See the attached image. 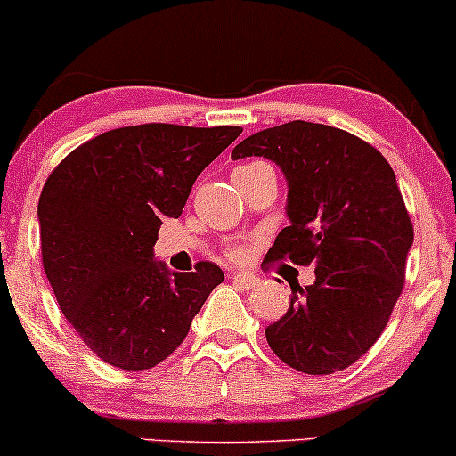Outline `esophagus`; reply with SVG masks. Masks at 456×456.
<instances>
[{"label":"esophagus","instance_id":"1","mask_svg":"<svg viewBox=\"0 0 456 456\" xmlns=\"http://www.w3.org/2000/svg\"><path fill=\"white\" fill-rule=\"evenodd\" d=\"M232 281L236 282V285L245 287V289H251V287H256V282H258V278H256L254 273H245V272H233V273H232Z\"/></svg>","mask_w":456,"mask_h":456}]
</instances>
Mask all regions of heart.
Wrapping results in <instances>:
<instances>
[{
	"label": "heart",
	"mask_w": 456,
	"mask_h": 456,
	"mask_svg": "<svg viewBox=\"0 0 456 456\" xmlns=\"http://www.w3.org/2000/svg\"><path fill=\"white\" fill-rule=\"evenodd\" d=\"M245 167H249V165H245ZM229 256H233V258H236V256H240V249L232 247V249H229Z\"/></svg>",
	"instance_id": "b5f03b06"
}]
</instances>
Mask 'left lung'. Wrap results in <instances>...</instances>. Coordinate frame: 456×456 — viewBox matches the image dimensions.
<instances>
[{
	"mask_svg": "<svg viewBox=\"0 0 456 456\" xmlns=\"http://www.w3.org/2000/svg\"><path fill=\"white\" fill-rule=\"evenodd\" d=\"M267 158L287 180V218L265 260L314 265L289 309L265 330L273 354L305 374L350 368L377 343L399 300L414 240L386 158L356 135L294 120L236 144L233 160Z\"/></svg>",
	"mask_w": 456,
	"mask_h": 456,
	"instance_id": "obj_1",
	"label": "left lung"
}]
</instances>
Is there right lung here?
Instances as JSON below:
<instances>
[{"mask_svg":"<svg viewBox=\"0 0 456 456\" xmlns=\"http://www.w3.org/2000/svg\"><path fill=\"white\" fill-rule=\"evenodd\" d=\"M240 126L140 125L70 151L37 205L42 263L60 309L109 365L149 370L187 338L224 273L214 263L171 272L153 245L183 214L193 183Z\"/></svg>","mask_w":456,"mask_h":456,"instance_id":"right-lung-1","label":"right lung"}]
</instances>
